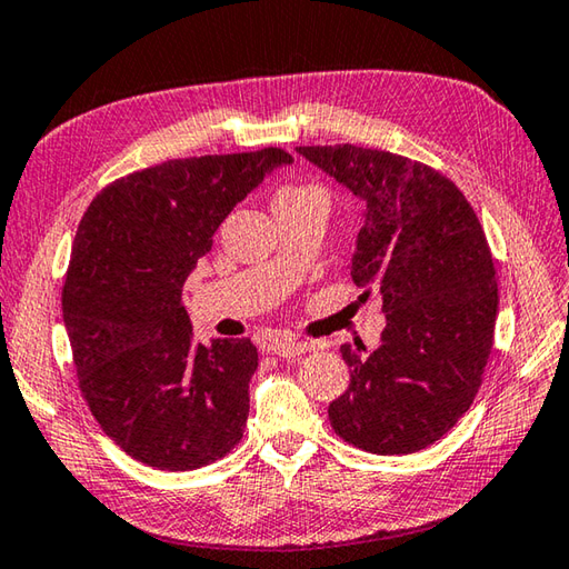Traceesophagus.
Segmentation results:
<instances>
[{
    "instance_id": "34e87169",
    "label": "esophagus",
    "mask_w": 569,
    "mask_h": 569,
    "mask_svg": "<svg viewBox=\"0 0 569 569\" xmlns=\"http://www.w3.org/2000/svg\"><path fill=\"white\" fill-rule=\"evenodd\" d=\"M268 348L273 350L276 356L281 358H296V356H303V353H311L313 346L311 343H301V340H291V338H276L268 343Z\"/></svg>"
}]
</instances>
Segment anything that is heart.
<instances>
[{
    "label": "heart",
    "mask_w": 569,
    "mask_h": 569,
    "mask_svg": "<svg viewBox=\"0 0 569 569\" xmlns=\"http://www.w3.org/2000/svg\"><path fill=\"white\" fill-rule=\"evenodd\" d=\"M323 196L318 189H311V186H288V189L278 191L276 199H296V196Z\"/></svg>",
    "instance_id": "obj_1"
}]
</instances>
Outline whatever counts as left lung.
I'll return each mask as SVG.
<instances>
[{"label":"left lung","instance_id":"1","mask_svg":"<svg viewBox=\"0 0 569 569\" xmlns=\"http://www.w3.org/2000/svg\"><path fill=\"white\" fill-rule=\"evenodd\" d=\"M296 151L366 203L350 276L383 296L380 346H340L350 386L328 406L330 426L376 456L418 452L482 383L498 318L488 239L458 186L426 163L353 143Z\"/></svg>","mask_w":569,"mask_h":569}]
</instances>
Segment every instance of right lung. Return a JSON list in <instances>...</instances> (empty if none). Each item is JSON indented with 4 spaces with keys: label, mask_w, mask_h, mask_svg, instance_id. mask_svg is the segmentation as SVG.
Instances as JSON below:
<instances>
[{
    "label": "right lung",
    "mask_w": 569,
    "mask_h": 569,
    "mask_svg": "<svg viewBox=\"0 0 569 569\" xmlns=\"http://www.w3.org/2000/svg\"><path fill=\"white\" fill-rule=\"evenodd\" d=\"M291 161L276 147L163 161L109 183L79 223L61 291L79 390L149 468H203L243 438L258 350L193 346L181 291L233 206Z\"/></svg>",
    "instance_id": "right-lung-1"
}]
</instances>
